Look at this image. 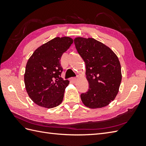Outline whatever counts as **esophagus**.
<instances>
[{"label": "esophagus", "mask_w": 146, "mask_h": 146, "mask_svg": "<svg viewBox=\"0 0 146 146\" xmlns=\"http://www.w3.org/2000/svg\"><path fill=\"white\" fill-rule=\"evenodd\" d=\"M77 80H78V79H77L76 78H71L70 80H71V81L73 83H75V82L77 81Z\"/></svg>", "instance_id": "obj_1"}]
</instances>
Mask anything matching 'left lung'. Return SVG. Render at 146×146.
<instances>
[{
  "mask_svg": "<svg viewBox=\"0 0 146 146\" xmlns=\"http://www.w3.org/2000/svg\"><path fill=\"white\" fill-rule=\"evenodd\" d=\"M74 42L85 63L89 83L88 92L80 96L83 104L90 108L107 106L116 97L122 81L119 58L109 47L94 38L77 37Z\"/></svg>",
  "mask_w": 146,
  "mask_h": 146,
  "instance_id": "obj_1",
  "label": "left lung"
}]
</instances>
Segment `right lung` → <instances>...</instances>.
<instances>
[{
  "instance_id": "right-lung-1",
  "label": "right lung",
  "mask_w": 146,
  "mask_h": 146,
  "mask_svg": "<svg viewBox=\"0 0 146 146\" xmlns=\"http://www.w3.org/2000/svg\"><path fill=\"white\" fill-rule=\"evenodd\" d=\"M73 42L70 37H57L37 48L27 61L24 73L26 89L39 106L51 108L63 101L70 82L61 77L60 60Z\"/></svg>"
}]
</instances>
